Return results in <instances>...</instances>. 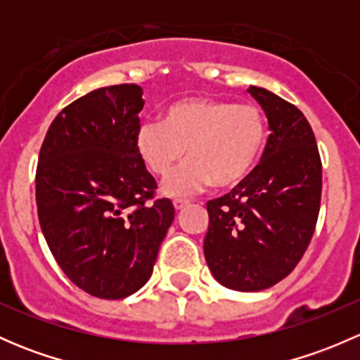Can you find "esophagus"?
I'll return each mask as SVG.
<instances>
[{
  "instance_id": "esophagus-1",
  "label": "esophagus",
  "mask_w": 360,
  "mask_h": 360,
  "mask_svg": "<svg viewBox=\"0 0 360 360\" xmlns=\"http://www.w3.org/2000/svg\"><path fill=\"white\" fill-rule=\"evenodd\" d=\"M186 205H190V200H183V198H176V200H174V209L176 210L184 209Z\"/></svg>"
}]
</instances>
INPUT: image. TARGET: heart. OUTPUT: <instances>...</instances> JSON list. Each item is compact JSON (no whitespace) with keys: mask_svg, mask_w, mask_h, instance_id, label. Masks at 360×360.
I'll return each mask as SVG.
<instances>
[{"mask_svg":"<svg viewBox=\"0 0 360 360\" xmlns=\"http://www.w3.org/2000/svg\"><path fill=\"white\" fill-rule=\"evenodd\" d=\"M136 153L148 170L167 179L184 157L190 162L163 184L169 197L209 186H237L248 179L266 144V122L254 104L214 97H183L162 110V122L136 130Z\"/></svg>","mask_w":360,"mask_h":360,"instance_id":"heart-1","label":"heart"}]
</instances>
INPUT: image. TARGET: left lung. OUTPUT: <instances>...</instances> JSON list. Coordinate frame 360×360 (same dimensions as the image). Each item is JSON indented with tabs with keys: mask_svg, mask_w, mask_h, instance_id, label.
Segmentation results:
<instances>
[{
	"mask_svg": "<svg viewBox=\"0 0 360 360\" xmlns=\"http://www.w3.org/2000/svg\"><path fill=\"white\" fill-rule=\"evenodd\" d=\"M248 92L271 134L248 179L207 202L203 254L219 284L254 292L288 277L303 257L321 209L322 163L303 112L261 86Z\"/></svg>",
	"mask_w": 360,
	"mask_h": 360,
	"instance_id": "1",
	"label": "left lung"
}]
</instances>
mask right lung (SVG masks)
<instances>
[{
    "mask_svg": "<svg viewBox=\"0 0 360 360\" xmlns=\"http://www.w3.org/2000/svg\"><path fill=\"white\" fill-rule=\"evenodd\" d=\"M143 89L103 86L64 108L49 127L36 169L45 240L69 281L103 300L139 291L174 221L169 198L136 153Z\"/></svg>",
    "mask_w": 360,
    "mask_h": 360,
    "instance_id": "right-lung-1",
    "label": "right lung"
}]
</instances>
